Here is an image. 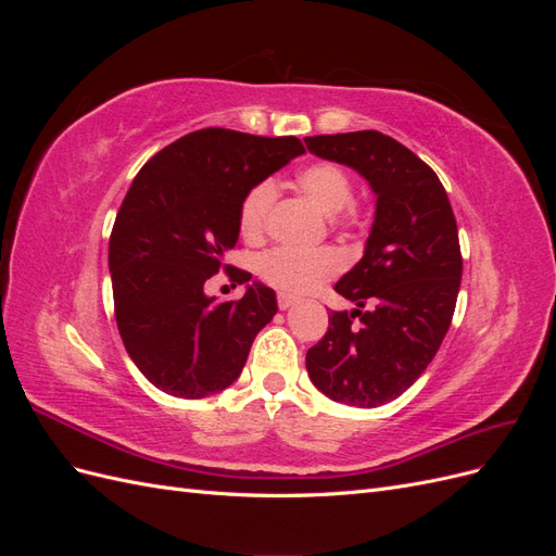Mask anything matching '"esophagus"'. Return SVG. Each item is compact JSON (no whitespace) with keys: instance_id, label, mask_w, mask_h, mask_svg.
<instances>
[{"instance_id":"34e87169","label":"esophagus","mask_w":556,"mask_h":556,"mask_svg":"<svg viewBox=\"0 0 556 556\" xmlns=\"http://www.w3.org/2000/svg\"><path fill=\"white\" fill-rule=\"evenodd\" d=\"M294 304H296V296L285 294V292L278 294V308H280V311H288V308H292Z\"/></svg>"}]
</instances>
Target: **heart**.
<instances>
[{"mask_svg":"<svg viewBox=\"0 0 556 556\" xmlns=\"http://www.w3.org/2000/svg\"><path fill=\"white\" fill-rule=\"evenodd\" d=\"M296 185L325 215L341 213L345 206L352 204V197H355V188H352L350 176L339 164L331 162H315L304 166V169L296 174ZM276 197V185L271 180L257 182L255 188L245 194L239 211V225L248 241L262 239V233L268 225V215L274 211ZM341 255L331 248H276L271 252H266L260 260L257 274L266 285H271V288L280 292L301 294L333 276L341 268Z\"/></svg>","mask_w":556,"mask_h":556,"instance_id":"heart-1","label":"heart"}]
</instances>
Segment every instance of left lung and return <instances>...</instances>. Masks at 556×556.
<instances>
[{"instance_id":"obj_1","label":"left lung","mask_w":556,"mask_h":556,"mask_svg":"<svg viewBox=\"0 0 556 556\" xmlns=\"http://www.w3.org/2000/svg\"><path fill=\"white\" fill-rule=\"evenodd\" d=\"M304 141L313 155L355 169L376 194L364 257L333 285L357 308L331 311L306 368L329 399L378 408L425 374L450 329L462 285L457 220L431 166L387 134Z\"/></svg>"}]
</instances>
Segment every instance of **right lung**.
<instances>
[{
  "mask_svg": "<svg viewBox=\"0 0 556 556\" xmlns=\"http://www.w3.org/2000/svg\"><path fill=\"white\" fill-rule=\"evenodd\" d=\"M304 155L296 137L208 127L166 146L131 180L109 241L115 323L127 355L157 390L180 399L223 392L243 371L255 336L278 313L276 292L252 282L239 301L204 285L239 241V211L257 182Z\"/></svg>",
  "mask_w": 556,
  "mask_h": 556,
  "instance_id": "obj_1",
  "label": "right lung"
}]
</instances>
